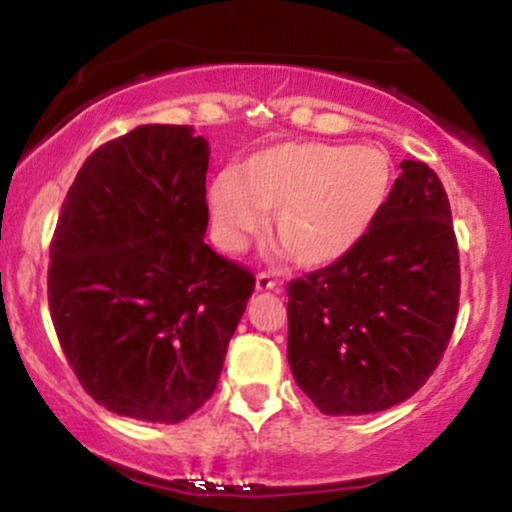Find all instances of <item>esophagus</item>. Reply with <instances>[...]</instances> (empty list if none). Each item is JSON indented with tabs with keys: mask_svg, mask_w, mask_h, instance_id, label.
Instances as JSON below:
<instances>
[{
	"mask_svg": "<svg viewBox=\"0 0 512 512\" xmlns=\"http://www.w3.org/2000/svg\"><path fill=\"white\" fill-rule=\"evenodd\" d=\"M255 286L257 291H274L277 289V282H274V277L269 272H260L255 279Z\"/></svg>",
	"mask_w": 512,
	"mask_h": 512,
	"instance_id": "34e87169",
	"label": "esophagus"
}]
</instances>
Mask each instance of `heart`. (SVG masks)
Wrapping results in <instances>:
<instances>
[{
  "mask_svg": "<svg viewBox=\"0 0 512 512\" xmlns=\"http://www.w3.org/2000/svg\"><path fill=\"white\" fill-rule=\"evenodd\" d=\"M389 155L364 145L286 140L213 179L209 206L221 243L238 250L267 226L301 265L340 260L374 226L391 192Z\"/></svg>",
  "mask_w": 512,
  "mask_h": 512,
  "instance_id": "b5f03b06",
  "label": "heart"
}]
</instances>
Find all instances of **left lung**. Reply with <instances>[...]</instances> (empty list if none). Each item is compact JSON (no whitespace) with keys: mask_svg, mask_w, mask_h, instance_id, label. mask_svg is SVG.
Returning <instances> with one entry per match:
<instances>
[{"mask_svg":"<svg viewBox=\"0 0 512 512\" xmlns=\"http://www.w3.org/2000/svg\"><path fill=\"white\" fill-rule=\"evenodd\" d=\"M459 284L445 187L425 162L403 160L367 235L286 286L296 384L325 415L379 413L411 398L445 355Z\"/></svg>","mask_w":512,"mask_h":512,"instance_id":"obj_1","label":"left lung"}]
</instances>
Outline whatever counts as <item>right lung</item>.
Here are the masks:
<instances>
[{
  "label": "right lung",
  "mask_w": 512,
  "mask_h": 512,
  "mask_svg": "<svg viewBox=\"0 0 512 512\" xmlns=\"http://www.w3.org/2000/svg\"><path fill=\"white\" fill-rule=\"evenodd\" d=\"M209 143L133 128L77 172L50 243L48 306L82 389L106 411L182 423L216 391L255 289L204 243Z\"/></svg>",
  "instance_id": "obj_1"
}]
</instances>
